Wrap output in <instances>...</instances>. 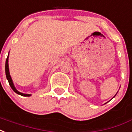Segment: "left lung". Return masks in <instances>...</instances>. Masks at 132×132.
<instances>
[{"instance_id":"8db88e82","label":"left lung","mask_w":132,"mask_h":132,"mask_svg":"<svg viewBox=\"0 0 132 132\" xmlns=\"http://www.w3.org/2000/svg\"><path fill=\"white\" fill-rule=\"evenodd\" d=\"M116 95H115V96H116ZM114 97H115V96H114Z\"/></svg>"}]
</instances>
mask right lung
<instances>
[{
    "instance_id": "1",
    "label": "right lung",
    "mask_w": 132,
    "mask_h": 132,
    "mask_svg": "<svg viewBox=\"0 0 132 132\" xmlns=\"http://www.w3.org/2000/svg\"><path fill=\"white\" fill-rule=\"evenodd\" d=\"M9 54L8 56L7 57L6 61H5V74H6V78L7 80H8V82L10 84V86L11 87V88L12 89V90L14 91L15 93H16L17 94H19L21 96H31V94H24V93H21L20 92L17 90L16 89V87H14V83H13V81L12 80L11 76H10V71H9V64H8V59H9Z\"/></svg>"
}]
</instances>
